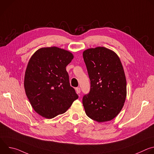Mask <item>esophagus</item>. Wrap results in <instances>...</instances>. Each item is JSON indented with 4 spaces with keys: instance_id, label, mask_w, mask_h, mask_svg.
Listing matches in <instances>:
<instances>
[{
    "instance_id": "34e87169",
    "label": "esophagus",
    "mask_w": 154,
    "mask_h": 154,
    "mask_svg": "<svg viewBox=\"0 0 154 154\" xmlns=\"http://www.w3.org/2000/svg\"><path fill=\"white\" fill-rule=\"evenodd\" d=\"M75 91H76V92H77V94H79V93H80V88L79 87H77V88H75Z\"/></svg>"
}]
</instances>
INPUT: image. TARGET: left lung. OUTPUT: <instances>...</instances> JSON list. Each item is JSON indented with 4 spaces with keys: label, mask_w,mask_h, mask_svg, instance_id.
I'll return each mask as SVG.
<instances>
[{
    "label": "left lung",
    "mask_w": 154,
    "mask_h": 154,
    "mask_svg": "<svg viewBox=\"0 0 154 154\" xmlns=\"http://www.w3.org/2000/svg\"><path fill=\"white\" fill-rule=\"evenodd\" d=\"M83 57L91 83L90 93L83 97L85 113L99 122L111 121L121 112L127 95L121 60L115 52L103 47L86 49Z\"/></svg>",
    "instance_id": "1"
}]
</instances>
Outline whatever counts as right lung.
Wrapping results in <instances>:
<instances>
[{
	"instance_id": "1",
	"label": "right lung",
	"mask_w": 154,
	"mask_h": 154,
	"mask_svg": "<svg viewBox=\"0 0 154 154\" xmlns=\"http://www.w3.org/2000/svg\"><path fill=\"white\" fill-rule=\"evenodd\" d=\"M74 56L57 47L38 49L30 58L25 73L24 88L34 110L52 119L66 112L78 99L66 69Z\"/></svg>"
}]
</instances>
